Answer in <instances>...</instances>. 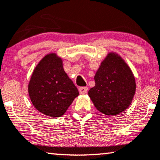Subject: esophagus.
Wrapping results in <instances>:
<instances>
[{"mask_svg": "<svg viewBox=\"0 0 160 160\" xmlns=\"http://www.w3.org/2000/svg\"><path fill=\"white\" fill-rule=\"evenodd\" d=\"M78 91H79L80 94H86L88 91V88L87 87H82L78 89Z\"/></svg>", "mask_w": 160, "mask_h": 160, "instance_id": "1", "label": "esophagus"}]
</instances>
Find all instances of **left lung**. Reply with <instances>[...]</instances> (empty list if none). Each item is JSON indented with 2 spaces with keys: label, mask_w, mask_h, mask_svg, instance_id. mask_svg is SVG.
Wrapping results in <instances>:
<instances>
[{
  "label": "left lung",
  "mask_w": 160,
  "mask_h": 160,
  "mask_svg": "<svg viewBox=\"0 0 160 160\" xmlns=\"http://www.w3.org/2000/svg\"><path fill=\"white\" fill-rule=\"evenodd\" d=\"M95 82L88 95L98 111L114 116L128 108L136 86L132 71L121 57L109 54L96 73Z\"/></svg>",
  "instance_id": "1"
}]
</instances>
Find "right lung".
I'll return each instance as SVG.
<instances>
[{
    "instance_id": "add662e5",
    "label": "right lung",
    "mask_w": 160,
    "mask_h": 160,
    "mask_svg": "<svg viewBox=\"0 0 160 160\" xmlns=\"http://www.w3.org/2000/svg\"><path fill=\"white\" fill-rule=\"evenodd\" d=\"M30 100L37 110L49 117L64 114L78 91L64 71L55 54L45 56L35 68L28 85Z\"/></svg>"
}]
</instances>
